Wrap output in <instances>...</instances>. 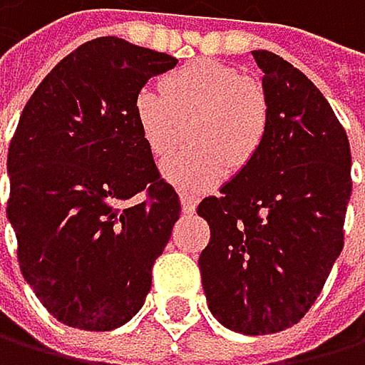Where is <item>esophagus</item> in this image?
<instances>
[{
    "instance_id": "obj_1",
    "label": "esophagus",
    "mask_w": 365,
    "mask_h": 365,
    "mask_svg": "<svg viewBox=\"0 0 365 365\" xmlns=\"http://www.w3.org/2000/svg\"><path fill=\"white\" fill-rule=\"evenodd\" d=\"M195 208H197V200H195V195L181 192V210H184V213H195Z\"/></svg>"
}]
</instances>
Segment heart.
<instances>
[{"instance_id": "heart-1", "label": "heart", "mask_w": 365, "mask_h": 365, "mask_svg": "<svg viewBox=\"0 0 365 365\" xmlns=\"http://www.w3.org/2000/svg\"><path fill=\"white\" fill-rule=\"evenodd\" d=\"M163 91L143 87L134 98V116L143 141L159 161L170 159L186 141L195 148L165 163V177L179 188H202L245 168L264 141L267 98L237 69L215 60H197L168 73Z\"/></svg>"}]
</instances>
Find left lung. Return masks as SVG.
Returning a JSON list of instances; mask_svg holds the SVG:
<instances>
[{
	"mask_svg": "<svg viewBox=\"0 0 365 365\" xmlns=\"http://www.w3.org/2000/svg\"><path fill=\"white\" fill-rule=\"evenodd\" d=\"M267 98L264 141L220 195L197 206L208 309L240 334H274L314 305L344 249L350 143L330 103L294 64L253 51Z\"/></svg>",
	"mask_w": 365,
	"mask_h": 365,
	"instance_id": "left-lung-1",
	"label": "left lung"
}]
</instances>
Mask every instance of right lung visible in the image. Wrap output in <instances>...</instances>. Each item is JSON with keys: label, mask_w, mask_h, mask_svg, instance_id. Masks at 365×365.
<instances>
[{"label": "right lung", "mask_w": 365, "mask_h": 365, "mask_svg": "<svg viewBox=\"0 0 365 365\" xmlns=\"http://www.w3.org/2000/svg\"><path fill=\"white\" fill-rule=\"evenodd\" d=\"M175 64L168 53L96 38L56 64L19 116L6 213L24 280L69 327L125 325L179 220V195L134 116L136 93Z\"/></svg>", "instance_id": "right-lung-1"}]
</instances>
